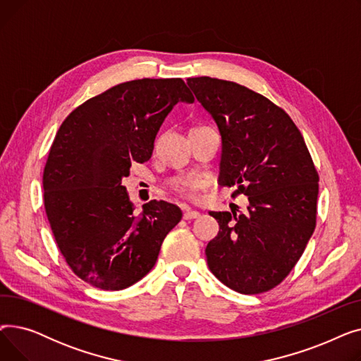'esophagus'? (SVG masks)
<instances>
[{
  "mask_svg": "<svg viewBox=\"0 0 361 361\" xmlns=\"http://www.w3.org/2000/svg\"><path fill=\"white\" fill-rule=\"evenodd\" d=\"M199 216H200V214L197 211H192L190 207H187V209L184 211V215H183L184 219H195V218H199Z\"/></svg>",
  "mask_w": 361,
  "mask_h": 361,
  "instance_id": "obj_1",
  "label": "esophagus"
}]
</instances>
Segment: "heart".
<instances>
[{
	"mask_svg": "<svg viewBox=\"0 0 361 361\" xmlns=\"http://www.w3.org/2000/svg\"><path fill=\"white\" fill-rule=\"evenodd\" d=\"M173 185L180 193L193 197V196H196V192L199 190V188L203 185V181L196 177H181V178H177Z\"/></svg>",
	"mask_w": 361,
	"mask_h": 361,
	"instance_id": "heart-1",
	"label": "heart"
}]
</instances>
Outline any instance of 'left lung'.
Returning <instances> with one entry per match:
<instances>
[{
  "instance_id": "obj_1",
  "label": "left lung",
  "mask_w": 361,
  "mask_h": 361,
  "mask_svg": "<svg viewBox=\"0 0 361 361\" xmlns=\"http://www.w3.org/2000/svg\"><path fill=\"white\" fill-rule=\"evenodd\" d=\"M187 85L219 130V184L249 199L245 214L209 212L219 233L206 245L207 267L237 293H264L291 272L314 231L316 168L300 130L268 98L206 75Z\"/></svg>"
}]
</instances>
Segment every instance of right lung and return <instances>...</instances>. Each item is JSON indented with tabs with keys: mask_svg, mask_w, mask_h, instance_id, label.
Segmentation results:
<instances>
[{
	"mask_svg": "<svg viewBox=\"0 0 361 361\" xmlns=\"http://www.w3.org/2000/svg\"><path fill=\"white\" fill-rule=\"evenodd\" d=\"M178 102L195 98L181 79H139L75 108L59 128L44 169V203L71 271L92 287L124 290L157 263L180 207L150 200L135 214L124 177L146 162L158 131Z\"/></svg>",
	"mask_w": 361,
	"mask_h": 361,
	"instance_id": "add662e5",
	"label": "right lung"
}]
</instances>
